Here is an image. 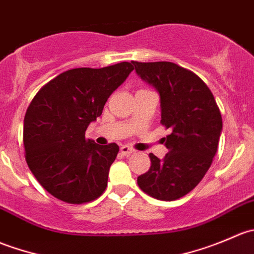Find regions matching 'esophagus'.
Masks as SVG:
<instances>
[{
  "instance_id": "esophagus-1",
  "label": "esophagus",
  "mask_w": 254,
  "mask_h": 254,
  "mask_svg": "<svg viewBox=\"0 0 254 254\" xmlns=\"http://www.w3.org/2000/svg\"><path fill=\"white\" fill-rule=\"evenodd\" d=\"M120 152H122L123 156H130L134 153V150L130 148L129 146H122V147H120Z\"/></svg>"
}]
</instances>
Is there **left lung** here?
I'll list each match as a JSON object with an SVG mask.
<instances>
[{
	"mask_svg": "<svg viewBox=\"0 0 254 254\" xmlns=\"http://www.w3.org/2000/svg\"><path fill=\"white\" fill-rule=\"evenodd\" d=\"M137 76L160 94L161 123L168 153H150L151 167L137 177L142 191L158 200H176L193 190L210 168L219 146L222 118L209 87L191 71L168 61H132Z\"/></svg>",
	"mask_w": 254,
	"mask_h": 254,
	"instance_id": "obj_1",
	"label": "left lung"
}]
</instances>
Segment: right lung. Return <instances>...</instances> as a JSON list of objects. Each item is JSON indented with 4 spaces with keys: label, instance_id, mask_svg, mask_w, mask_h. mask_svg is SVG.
Here are the masks:
<instances>
[{
    "label": "right lung",
    "instance_id": "add662e5",
    "mask_svg": "<svg viewBox=\"0 0 254 254\" xmlns=\"http://www.w3.org/2000/svg\"><path fill=\"white\" fill-rule=\"evenodd\" d=\"M132 70L130 63L72 68L48 82L33 98L23 127L25 160L51 195L82 204L106 190L119 146H101L84 134Z\"/></svg>",
    "mask_w": 254,
    "mask_h": 254
}]
</instances>
